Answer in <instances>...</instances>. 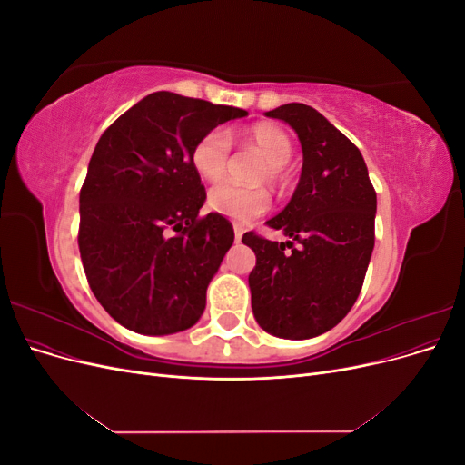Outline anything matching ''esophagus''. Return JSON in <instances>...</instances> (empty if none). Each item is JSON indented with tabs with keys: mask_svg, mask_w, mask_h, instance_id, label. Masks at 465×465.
<instances>
[{
	"mask_svg": "<svg viewBox=\"0 0 465 465\" xmlns=\"http://www.w3.org/2000/svg\"><path fill=\"white\" fill-rule=\"evenodd\" d=\"M241 241H242V229L234 227V242H241Z\"/></svg>",
	"mask_w": 465,
	"mask_h": 465,
	"instance_id": "esophagus-1",
	"label": "esophagus"
}]
</instances>
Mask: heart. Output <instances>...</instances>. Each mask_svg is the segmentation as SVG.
Segmentation results:
<instances>
[{"instance_id":"heart-1","label":"heart","mask_w":465,"mask_h":465,"mask_svg":"<svg viewBox=\"0 0 465 465\" xmlns=\"http://www.w3.org/2000/svg\"><path fill=\"white\" fill-rule=\"evenodd\" d=\"M248 143L254 147L267 161L262 178L270 182H281L283 164L292 154V142L285 130L273 124H258L248 134ZM231 157V135L229 130L217 128L205 132L192 149V164L202 178L217 180L227 171ZM209 207L215 213L234 221L236 224H248L270 209V195L262 188L238 186L234 182H221L209 190Z\"/></svg>"}]
</instances>
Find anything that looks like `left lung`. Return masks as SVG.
<instances>
[{
    "instance_id": "left-lung-1",
    "label": "left lung",
    "mask_w": 465,
    "mask_h": 465,
    "mask_svg": "<svg viewBox=\"0 0 465 465\" xmlns=\"http://www.w3.org/2000/svg\"><path fill=\"white\" fill-rule=\"evenodd\" d=\"M265 116L297 132L302 173L287 207L267 221L291 241L242 236L256 254L252 311L267 333L308 340L337 326L359 297L374 248L376 192L361 151L318 110L289 103Z\"/></svg>"
}]
</instances>
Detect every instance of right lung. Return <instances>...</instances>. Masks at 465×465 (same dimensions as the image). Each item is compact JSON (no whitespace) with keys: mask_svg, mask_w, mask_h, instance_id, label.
<instances>
[{"mask_svg":"<svg viewBox=\"0 0 465 465\" xmlns=\"http://www.w3.org/2000/svg\"><path fill=\"white\" fill-rule=\"evenodd\" d=\"M246 110L159 91L101 135L79 193V252L89 287L124 328L184 331L200 320L209 281L232 246V224L200 217L198 139Z\"/></svg>","mask_w":465,"mask_h":465,"instance_id":"1","label":"right lung"}]
</instances>
